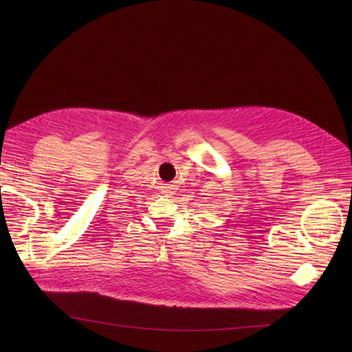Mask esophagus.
I'll use <instances>...</instances> for the list:
<instances>
[{
    "instance_id": "esophagus-1",
    "label": "esophagus",
    "mask_w": 352,
    "mask_h": 352,
    "mask_svg": "<svg viewBox=\"0 0 352 352\" xmlns=\"http://www.w3.org/2000/svg\"><path fill=\"white\" fill-rule=\"evenodd\" d=\"M171 191H173V190H171V187H166V188H165V194H166V195H170V194H173Z\"/></svg>"
}]
</instances>
